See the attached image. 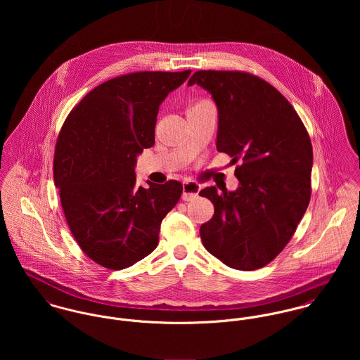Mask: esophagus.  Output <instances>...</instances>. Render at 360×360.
<instances>
[{"mask_svg": "<svg viewBox=\"0 0 360 360\" xmlns=\"http://www.w3.org/2000/svg\"><path fill=\"white\" fill-rule=\"evenodd\" d=\"M200 190H201V187L197 183H194V181H184L183 183V195H181V198L184 201H193V200H195L198 197Z\"/></svg>", "mask_w": 360, "mask_h": 360, "instance_id": "esophagus-1", "label": "esophagus"}]
</instances>
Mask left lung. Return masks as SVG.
Returning <instances> with one entry per match:
<instances>
[{"label":"left lung","instance_id":"1","mask_svg":"<svg viewBox=\"0 0 360 360\" xmlns=\"http://www.w3.org/2000/svg\"><path fill=\"white\" fill-rule=\"evenodd\" d=\"M198 84L217 108L219 153L233 156L238 187H206L214 213L200 229L209 254L237 270H257L277 257L310 200L313 151L295 109L273 86L243 72L200 70Z\"/></svg>","mask_w":360,"mask_h":360}]
</instances>
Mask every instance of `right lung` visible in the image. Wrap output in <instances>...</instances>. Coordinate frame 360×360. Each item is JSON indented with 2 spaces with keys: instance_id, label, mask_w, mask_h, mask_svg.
I'll return each instance as SVG.
<instances>
[{
  "instance_id": "obj_1",
  "label": "right lung",
  "mask_w": 360,
  "mask_h": 360,
  "mask_svg": "<svg viewBox=\"0 0 360 360\" xmlns=\"http://www.w3.org/2000/svg\"><path fill=\"white\" fill-rule=\"evenodd\" d=\"M191 70L139 72L108 80L69 113L53 156V180L73 237L106 269L150 255L181 183L137 186V156L155 144L159 105Z\"/></svg>"
}]
</instances>
